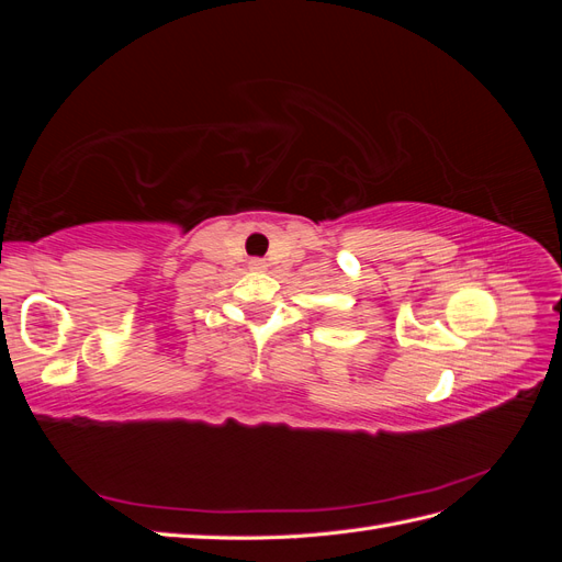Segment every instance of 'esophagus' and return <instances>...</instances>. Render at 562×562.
Segmentation results:
<instances>
[{
    "label": "esophagus",
    "instance_id": "1",
    "mask_svg": "<svg viewBox=\"0 0 562 562\" xmlns=\"http://www.w3.org/2000/svg\"><path fill=\"white\" fill-rule=\"evenodd\" d=\"M250 269L262 271V269H267V262L265 260H250Z\"/></svg>",
    "mask_w": 562,
    "mask_h": 562
}]
</instances>
